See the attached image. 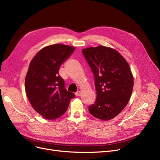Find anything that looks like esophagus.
Segmentation results:
<instances>
[{
    "mask_svg": "<svg viewBox=\"0 0 160 160\" xmlns=\"http://www.w3.org/2000/svg\"><path fill=\"white\" fill-rule=\"evenodd\" d=\"M75 95H76V96H77V97H78V96H80V95H81V91H77L76 93H75Z\"/></svg>",
    "mask_w": 160,
    "mask_h": 160,
    "instance_id": "1",
    "label": "esophagus"
}]
</instances>
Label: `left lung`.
Masks as SVG:
<instances>
[{
  "label": "left lung",
  "instance_id": "8db88e82",
  "mask_svg": "<svg viewBox=\"0 0 160 160\" xmlns=\"http://www.w3.org/2000/svg\"><path fill=\"white\" fill-rule=\"evenodd\" d=\"M82 52L94 75L97 91L89 113L101 120L113 119L127 105L133 91V77L128 62L116 50L102 45Z\"/></svg>",
  "mask_w": 160,
  "mask_h": 160
}]
</instances>
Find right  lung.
Returning a JSON list of instances; mask_svg holds the SVG:
<instances>
[{"label":"right lung","instance_id":"add662e5","mask_svg":"<svg viewBox=\"0 0 160 160\" xmlns=\"http://www.w3.org/2000/svg\"><path fill=\"white\" fill-rule=\"evenodd\" d=\"M75 51L62 44L47 46L34 57L25 77V90L32 108L43 118L55 119L63 115L75 95L65 88L60 67Z\"/></svg>","mask_w":160,"mask_h":160}]
</instances>
